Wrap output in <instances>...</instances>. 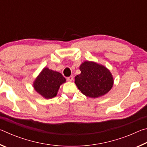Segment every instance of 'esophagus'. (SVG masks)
Returning a JSON list of instances; mask_svg holds the SVG:
<instances>
[{
  "mask_svg": "<svg viewBox=\"0 0 147 147\" xmlns=\"http://www.w3.org/2000/svg\"><path fill=\"white\" fill-rule=\"evenodd\" d=\"M67 80L68 82H72L73 80V76H71L69 77H67Z\"/></svg>",
  "mask_w": 147,
  "mask_h": 147,
  "instance_id": "esophagus-1",
  "label": "esophagus"
}]
</instances>
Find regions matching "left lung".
<instances>
[{
    "label": "left lung",
    "instance_id": "8db88e82",
    "mask_svg": "<svg viewBox=\"0 0 147 147\" xmlns=\"http://www.w3.org/2000/svg\"><path fill=\"white\" fill-rule=\"evenodd\" d=\"M81 73L75 76L74 83L84 95L98 98L111 90L112 74L108 69L93 61H86L80 66Z\"/></svg>",
    "mask_w": 147,
    "mask_h": 147
}]
</instances>
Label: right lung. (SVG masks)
Segmentation results:
<instances>
[{"instance_id":"1","label":"right lung","mask_w":147,"mask_h":147,"mask_svg":"<svg viewBox=\"0 0 147 147\" xmlns=\"http://www.w3.org/2000/svg\"><path fill=\"white\" fill-rule=\"evenodd\" d=\"M66 82L61 73L45 67L33 83V87L39 94L47 99L56 96L59 87Z\"/></svg>"}]
</instances>
